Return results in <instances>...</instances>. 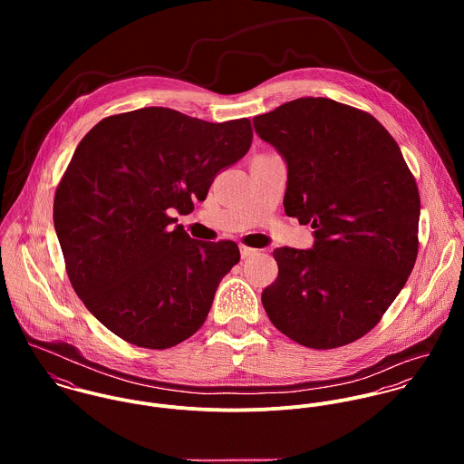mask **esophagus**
Masks as SVG:
<instances>
[{
    "label": "esophagus",
    "instance_id": "34e87169",
    "mask_svg": "<svg viewBox=\"0 0 464 464\" xmlns=\"http://www.w3.org/2000/svg\"><path fill=\"white\" fill-rule=\"evenodd\" d=\"M239 250H241V257L243 259H248V257H252V256H256L257 254V250H254V248H250V246H239Z\"/></svg>",
    "mask_w": 464,
    "mask_h": 464
}]
</instances>
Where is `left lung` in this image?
I'll use <instances>...</instances> for the list:
<instances>
[{"instance_id": "obj_1", "label": "left lung", "mask_w": 464, "mask_h": 464, "mask_svg": "<svg viewBox=\"0 0 464 464\" xmlns=\"http://www.w3.org/2000/svg\"><path fill=\"white\" fill-rule=\"evenodd\" d=\"M254 129L285 160V214L314 228L313 248L273 252L266 314L304 346L348 344L379 324L416 263L414 177L373 116L329 98L287 102Z\"/></svg>"}]
</instances>
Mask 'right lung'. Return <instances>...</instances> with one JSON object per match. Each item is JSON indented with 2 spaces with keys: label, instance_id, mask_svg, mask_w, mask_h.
<instances>
[{
  "label": "right lung",
  "instance_id": "obj_1",
  "mask_svg": "<svg viewBox=\"0 0 464 464\" xmlns=\"http://www.w3.org/2000/svg\"><path fill=\"white\" fill-rule=\"evenodd\" d=\"M250 144L248 120L208 123L164 107L105 118L80 140L53 221L76 295L109 331L164 350L203 325L239 248L191 239L171 214L193 212Z\"/></svg>",
  "mask_w": 464,
  "mask_h": 464
}]
</instances>
